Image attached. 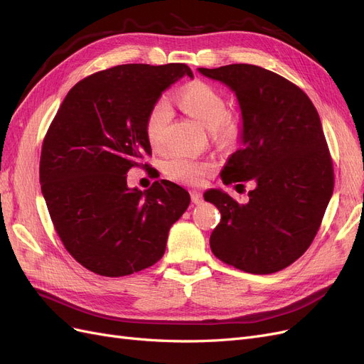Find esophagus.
<instances>
[{
  "label": "esophagus",
  "mask_w": 364,
  "mask_h": 364,
  "mask_svg": "<svg viewBox=\"0 0 364 364\" xmlns=\"http://www.w3.org/2000/svg\"><path fill=\"white\" fill-rule=\"evenodd\" d=\"M191 196H192V202H193L195 205H200V203L203 202L202 195H200L199 192H192V193H191Z\"/></svg>",
  "instance_id": "esophagus-1"
}]
</instances>
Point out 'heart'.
I'll return each instance as SVG.
<instances>
[{
    "label": "heart",
    "mask_w": 364,
    "mask_h": 364,
    "mask_svg": "<svg viewBox=\"0 0 364 364\" xmlns=\"http://www.w3.org/2000/svg\"><path fill=\"white\" fill-rule=\"evenodd\" d=\"M184 112L200 123L203 128L214 131L220 138L230 139L238 132V122L233 116L226 114V101L210 85L193 82L187 85L178 98ZM172 119V109L166 100L157 101L149 112L146 120V135L154 150L165 147V134ZM211 169V164L198 161L186 154H176L165 162L166 176L184 184H200Z\"/></svg>",
    "instance_id": "obj_1"
}]
</instances>
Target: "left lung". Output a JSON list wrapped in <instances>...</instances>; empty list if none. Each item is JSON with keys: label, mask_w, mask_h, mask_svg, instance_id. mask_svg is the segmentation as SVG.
<instances>
[{"label": "left lung", "mask_w": 364, "mask_h": 364, "mask_svg": "<svg viewBox=\"0 0 364 364\" xmlns=\"http://www.w3.org/2000/svg\"><path fill=\"white\" fill-rule=\"evenodd\" d=\"M198 71L226 85L241 109V149L230 154L221 180L256 184L245 203L220 188L205 192L221 214L211 251L244 272H278L308 250L333 193L320 116L302 89L269 70L233 64Z\"/></svg>", "instance_id": "1"}]
</instances>
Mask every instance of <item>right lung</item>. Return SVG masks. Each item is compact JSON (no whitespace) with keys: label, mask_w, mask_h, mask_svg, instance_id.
Here are the masks:
<instances>
[{"label":"right lung","mask_w":364,"mask_h":364,"mask_svg":"<svg viewBox=\"0 0 364 364\" xmlns=\"http://www.w3.org/2000/svg\"><path fill=\"white\" fill-rule=\"evenodd\" d=\"M184 64H128L78 82L46 134L40 183L62 244L86 269L124 277L161 260L171 226L191 195L168 180L149 191L128 187L126 173L151 154L146 120ZM147 166V165H146Z\"/></svg>","instance_id":"right-lung-1"}]
</instances>
